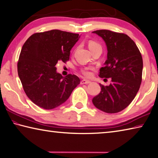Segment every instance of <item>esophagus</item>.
Segmentation results:
<instances>
[{"mask_svg":"<svg viewBox=\"0 0 158 158\" xmlns=\"http://www.w3.org/2000/svg\"><path fill=\"white\" fill-rule=\"evenodd\" d=\"M91 83L90 81H89V80L87 79H82L81 81V84H88Z\"/></svg>","mask_w":158,"mask_h":158,"instance_id":"34e87169","label":"esophagus"}]
</instances>
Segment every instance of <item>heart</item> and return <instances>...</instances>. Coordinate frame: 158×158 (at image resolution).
I'll return each instance as SVG.
<instances>
[{
    "mask_svg": "<svg viewBox=\"0 0 158 158\" xmlns=\"http://www.w3.org/2000/svg\"><path fill=\"white\" fill-rule=\"evenodd\" d=\"M96 46H100V45L99 44H97V43L94 42V41H90L89 42V44H88V47L89 48H93V47H96ZM83 74H84V75L89 77L91 75V70L90 69H85L84 70H83Z\"/></svg>",
    "mask_w": 158,
    "mask_h": 158,
    "instance_id": "1",
    "label": "heart"
}]
</instances>
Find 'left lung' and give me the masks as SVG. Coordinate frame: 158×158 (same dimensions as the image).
<instances>
[{
    "label": "left lung",
    "mask_w": 158,
    "mask_h": 158,
    "mask_svg": "<svg viewBox=\"0 0 158 158\" xmlns=\"http://www.w3.org/2000/svg\"><path fill=\"white\" fill-rule=\"evenodd\" d=\"M101 36L107 47V59L100 68L101 78H111L93 99L94 106L107 113H116L131 104L142 82L143 61L136 44L128 35L108 30L93 31Z\"/></svg>",
    "instance_id": "left-lung-1"
}]
</instances>
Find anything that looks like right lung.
<instances>
[{"instance_id":"add662e5","label":"right lung","mask_w":158,"mask_h":158,"mask_svg":"<svg viewBox=\"0 0 158 158\" xmlns=\"http://www.w3.org/2000/svg\"><path fill=\"white\" fill-rule=\"evenodd\" d=\"M80 36L59 30L35 33L23 45L18 74L26 95L34 104L50 110L69 98L79 84L74 74L63 77L56 72L59 61L65 63Z\"/></svg>"}]
</instances>
